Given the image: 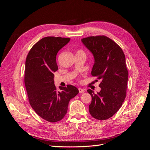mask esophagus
<instances>
[{
  "label": "esophagus",
  "instance_id": "obj_1",
  "mask_svg": "<svg viewBox=\"0 0 150 150\" xmlns=\"http://www.w3.org/2000/svg\"><path fill=\"white\" fill-rule=\"evenodd\" d=\"M79 93H84L85 92V91L82 88H79Z\"/></svg>",
  "mask_w": 150,
  "mask_h": 150
}]
</instances>
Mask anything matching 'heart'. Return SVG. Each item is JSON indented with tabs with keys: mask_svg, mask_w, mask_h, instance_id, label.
I'll use <instances>...</instances> for the list:
<instances>
[{
	"mask_svg": "<svg viewBox=\"0 0 150 150\" xmlns=\"http://www.w3.org/2000/svg\"><path fill=\"white\" fill-rule=\"evenodd\" d=\"M79 52H83V51H79Z\"/></svg>",
	"mask_w": 150,
	"mask_h": 150,
	"instance_id": "b5f03b06",
	"label": "heart"
}]
</instances>
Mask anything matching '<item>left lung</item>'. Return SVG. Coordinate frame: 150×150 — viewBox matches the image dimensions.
I'll return each instance as SVG.
<instances>
[{"instance_id": "1", "label": "left lung", "mask_w": 150, "mask_h": 150, "mask_svg": "<svg viewBox=\"0 0 150 150\" xmlns=\"http://www.w3.org/2000/svg\"><path fill=\"white\" fill-rule=\"evenodd\" d=\"M81 42L94 59L92 76L101 81L100 91H87L92 97L89 111L95 119L107 120L120 110L126 98L128 72L125 56L118 45L106 36H91Z\"/></svg>"}]
</instances>
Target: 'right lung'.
<instances>
[{
    "mask_svg": "<svg viewBox=\"0 0 150 150\" xmlns=\"http://www.w3.org/2000/svg\"><path fill=\"white\" fill-rule=\"evenodd\" d=\"M69 41L70 38H44L34 45L26 58L24 82L29 103L40 117L51 122L64 117L69 101L79 93L74 86H59V92L54 85L56 55Z\"/></svg>",
    "mask_w": 150,
    "mask_h": 150,
    "instance_id": "right-lung-1",
    "label": "right lung"
}]
</instances>
